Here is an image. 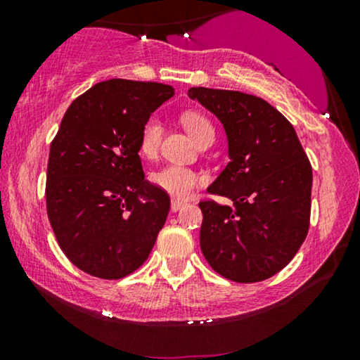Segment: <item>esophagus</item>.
Segmentation results:
<instances>
[{
    "mask_svg": "<svg viewBox=\"0 0 360 360\" xmlns=\"http://www.w3.org/2000/svg\"><path fill=\"white\" fill-rule=\"evenodd\" d=\"M185 205H186L185 201H181V200H175V198H174V200H172V203H170V210L174 211V213H176V211L184 208Z\"/></svg>",
    "mask_w": 360,
    "mask_h": 360,
    "instance_id": "1",
    "label": "esophagus"
}]
</instances>
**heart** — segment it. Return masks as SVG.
Wrapping results in <instances>:
<instances>
[{"label": "heart", "instance_id": "obj_1", "mask_svg": "<svg viewBox=\"0 0 360 360\" xmlns=\"http://www.w3.org/2000/svg\"><path fill=\"white\" fill-rule=\"evenodd\" d=\"M181 124L188 132L191 139L196 144L203 139L205 136L211 134L213 126L210 124V121L205 116L198 115V112H185L181 116ZM162 139V124L157 117H149L142 126L141 134H139V150L142 155L146 157H154L159 150ZM152 184L157 188L164 190L165 193H169L174 198H188L193 191L198 188L200 185H203L205 176L198 174V172L186 169V167L180 165H167L162 167L160 170H157L150 176Z\"/></svg>", "mask_w": 360, "mask_h": 360}]
</instances>
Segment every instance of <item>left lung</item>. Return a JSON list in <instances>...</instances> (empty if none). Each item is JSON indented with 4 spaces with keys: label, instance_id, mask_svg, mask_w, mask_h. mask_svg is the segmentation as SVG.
Here are the masks:
<instances>
[{
    "label": "left lung",
    "instance_id": "8db88e82",
    "mask_svg": "<svg viewBox=\"0 0 360 360\" xmlns=\"http://www.w3.org/2000/svg\"><path fill=\"white\" fill-rule=\"evenodd\" d=\"M188 96L221 121L229 162L208 186L231 206L201 201V252L223 277L254 283L280 272L309 228L313 172L297 132L262 98L190 88Z\"/></svg>",
    "mask_w": 360,
    "mask_h": 360
}]
</instances>
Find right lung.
I'll return each instance as SVG.
<instances>
[{
    "mask_svg": "<svg viewBox=\"0 0 360 360\" xmlns=\"http://www.w3.org/2000/svg\"><path fill=\"white\" fill-rule=\"evenodd\" d=\"M175 95L170 85L112 78L68 106L47 165V214L68 260L116 280L139 269L164 228L170 198L144 179L139 134Z\"/></svg>",
    "mask_w": 360,
    "mask_h": 360,
    "instance_id": "right-lung-1",
    "label": "right lung"
}]
</instances>
